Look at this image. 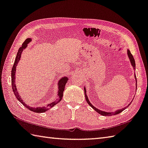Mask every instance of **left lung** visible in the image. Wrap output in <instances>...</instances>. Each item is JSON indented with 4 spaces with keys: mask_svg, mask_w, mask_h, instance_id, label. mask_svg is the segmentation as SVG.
<instances>
[{
    "mask_svg": "<svg viewBox=\"0 0 148 148\" xmlns=\"http://www.w3.org/2000/svg\"><path fill=\"white\" fill-rule=\"evenodd\" d=\"M127 56H128L129 58H130V61H131V65H132V66H133V69H135V59H134L133 55L131 54V53L130 52V50H127ZM135 79H136V82H136V75H135ZM136 85H137V83H136ZM136 87H137V86H136ZM84 90H85V99H86V100H87V102L88 103V104L89 105V106H90L91 107H92V109H95L96 112H98V113L100 114L101 115H103V116H112V115H115V114H117L120 113L121 112H122V111H123V110H125V109H126V107H124V108H123V109H119V110H116V111H115V112H106V111H100V110H99V109H98L97 108H96V107H94V106H92V105L90 103V102L89 101V100H88V97H87V95H86V89H85V88H84ZM131 102H132V101H131ZM131 103H130V104H129L128 106H130V105ZM128 106H127V107H128Z\"/></svg>",
    "mask_w": 148,
    "mask_h": 148,
    "instance_id": "left-lung-1",
    "label": "left lung"
}]
</instances>
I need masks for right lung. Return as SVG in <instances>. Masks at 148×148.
Here are the masks:
<instances>
[{
    "label": "right lung",
    "instance_id": "obj_1",
    "mask_svg": "<svg viewBox=\"0 0 148 148\" xmlns=\"http://www.w3.org/2000/svg\"><path fill=\"white\" fill-rule=\"evenodd\" d=\"M32 39L30 38H28L26 39L25 42H23L22 46H21L19 49L18 50V52L17 53V56H16L15 60V63L13 64V66L12 67V89L13 92H14V95L16 96V98L21 103H22L24 106L26 108L28 109L29 110H30L32 111H34L35 112H44L45 111H48V109H50V108H52V107H53L55 105L59 103L61 100H62V97L63 95V91L64 89H65V85L68 81V77H63L62 78L60 79V81L58 82V98L56 99V100L52 102L51 103L48 104L47 106H43V107H29L28 105H26L25 102H24L22 100V98H21V96H19L18 93V91L17 90V88H16V85H15V72H16V66H17V64L18 63V61L20 60V58L21 57V53H22L23 51L24 50L25 48H26L27 47V45L29 43V42H31Z\"/></svg>",
    "mask_w": 148,
    "mask_h": 148
}]
</instances>
